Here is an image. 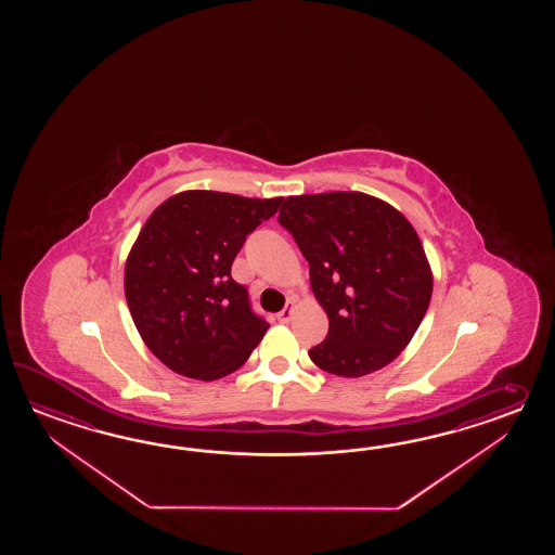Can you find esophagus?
<instances>
[{"label":"esophagus","instance_id":"34e87169","mask_svg":"<svg viewBox=\"0 0 555 555\" xmlns=\"http://www.w3.org/2000/svg\"><path fill=\"white\" fill-rule=\"evenodd\" d=\"M294 311L295 301H287V304H285V307H283L282 311L278 313V321H280V323H287L289 319L294 318Z\"/></svg>","mask_w":555,"mask_h":555}]
</instances>
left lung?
<instances>
[{"label":"left lung","instance_id":"left-lung-1","mask_svg":"<svg viewBox=\"0 0 555 555\" xmlns=\"http://www.w3.org/2000/svg\"><path fill=\"white\" fill-rule=\"evenodd\" d=\"M278 222L309 263L330 318L311 361L339 377L389 365L413 339L433 295V273L413 225L363 192L289 196Z\"/></svg>","mask_w":555,"mask_h":555}]
</instances>
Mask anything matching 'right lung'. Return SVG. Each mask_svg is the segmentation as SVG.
<instances>
[{
  "label": "right lung",
  "instance_id": "right-lung-1",
  "mask_svg": "<svg viewBox=\"0 0 555 555\" xmlns=\"http://www.w3.org/2000/svg\"><path fill=\"white\" fill-rule=\"evenodd\" d=\"M280 204L190 190L151 214L130 249L125 295L142 341L168 369L214 380L244 365L261 341L270 323L234 282L232 263Z\"/></svg>",
  "mask_w": 555,
  "mask_h": 555
}]
</instances>
